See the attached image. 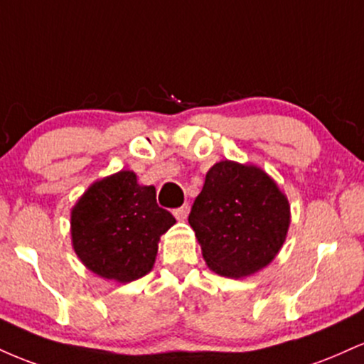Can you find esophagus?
Returning a JSON list of instances; mask_svg holds the SVG:
<instances>
[{"mask_svg": "<svg viewBox=\"0 0 364 364\" xmlns=\"http://www.w3.org/2000/svg\"><path fill=\"white\" fill-rule=\"evenodd\" d=\"M188 212H190V207H188V203H186V205L179 207L174 210V217H176L178 220H185L188 217Z\"/></svg>", "mask_w": 364, "mask_h": 364, "instance_id": "34e87169", "label": "esophagus"}]
</instances>
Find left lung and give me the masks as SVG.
<instances>
[{
	"label": "left lung",
	"mask_w": 364,
	"mask_h": 364,
	"mask_svg": "<svg viewBox=\"0 0 364 364\" xmlns=\"http://www.w3.org/2000/svg\"><path fill=\"white\" fill-rule=\"evenodd\" d=\"M188 223L208 269L243 279L265 269L281 252L291 205L262 168L225 159L208 169Z\"/></svg>",
	"instance_id": "left-lung-1"
}]
</instances>
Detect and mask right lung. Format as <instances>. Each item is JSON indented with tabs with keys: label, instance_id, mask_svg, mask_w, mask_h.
I'll use <instances>...</instances> for the list:
<instances>
[{
	"label": "right lung",
	"instance_id": "obj_1",
	"mask_svg": "<svg viewBox=\"0 0 364 364\" xmlns=\"http://www.w3.org/2000/svg\"><path fill=\"white\" fill-rule=\"evenodd\" d=\"M176 224L156 202V186L140 185L133 171L97 179L70 215L72 246L90 272L127 284L147 275L161 236Z\"/></svg>",
	"mask_w": 364,
	"mask_h": 364
}]
</instances>
